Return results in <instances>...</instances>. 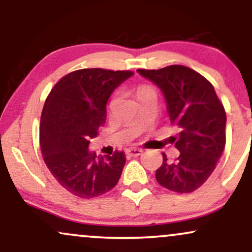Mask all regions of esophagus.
Segmentation results:
<instances>
[{
    "label": "esophagus",
    "instance_id": "1",
    "mask_svg": "<svg viewBox=\"0 0 252 252\" xmlns=\"http://www.w3.org/2000/svg\"><path fill=\"white\" fill-rule=\"evenodd\" d=\"M142 153H143V150L140 148H130L126 150V154L130 156H140Z\"/></svg>",
    "mask_w": 252,
    "mask_h": 252
}]
</instances>
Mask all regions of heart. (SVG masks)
I'll return each instance as SVG.
<instances>
[{
  "mask_svg": "<svg viewBox=\"0 0 252 252\" xmlns=\"http://www.w3.org/2000/svg\"><path fill=\"white\" fill-rule=\"evenodd\" d=\"M147 91H150V90L148 88H141L140 90H138V94H143V92H147Z\"/></svg>",
  "mask_w": 252,
  "mask_h": 252,
  "instance_id": "b5f03b06",
  "label": "heart"
}]
</instances>
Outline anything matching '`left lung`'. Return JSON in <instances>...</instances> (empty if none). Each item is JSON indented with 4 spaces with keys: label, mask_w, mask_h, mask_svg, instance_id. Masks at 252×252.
I'll use <instances>...</instances> for the list:
<instances>
[{
    "label": "left lung",
    "mask_w": 252,
    "mask_h": 252,
    "mask_svg": "<svg viewBox=\"0 0 252 252\" xmlns=\"http://www.w3.org/2000/svg\"><path fill=\"white\" fill-rule=\"evenodd\" d=\"M137 72L161 90L170 123L179 129L175 147L180 155L170 162L162 154L156 180L173 192H193L210 178L225 148L224 106L212 84L186 66Z\"/></svg>",
    "instance_id": "1"
}]
</instances>
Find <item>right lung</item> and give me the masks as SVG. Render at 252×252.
Returning <instances> with one entry per match:
<instances>
[{"mask_svg": "<svg viewBox=\"0 0 252 252\" xmlns=\"http://www.w3.org/2000/svg\"><path fill=\"white\" fill-rule=\"evenodd\" d=\"M132 74L84 68L62 78L48 94L40 122V148L52 175L72 194L94 198L120 180L126 161L124 152L103 158L89 144L105 123L111 94Z\"/></svg>", "mask_w": 252, "mask_h": 252, "instance_id": "add662e5", "label": "right lung"}]
</instances>
